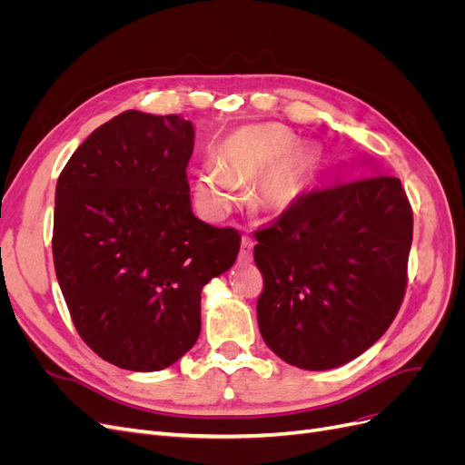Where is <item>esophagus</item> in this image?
<instances>
[{"mask_svg": "<svg viewBox=\"0 0 465 465\" xmlns=\"http://www.w3.org/2000/svg\"><path fill=\"white\" fill-rule=\"evenodd\" d=\"M252 248H254V241L250 236H242V244H241V258L242 260H250L252 258Z\"/></svg>", "mask_w": 465, "mask_h": 465, "instance_id": "esophagus-1", "label": "esophagus"}]
</instances>
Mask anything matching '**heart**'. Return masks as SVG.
Instances as JSON below:
<instances>
[{
    "mask_svg": "<svg viewBox=\"0 0 465 465\" xmlns=\"http://www.w3.org/2000/svg\"><path fill=\"white\" fill-rule=\"evenodd\" d=\"M314 174V159L297 134L283 124H254L229 134L215 149V166H202L193 176V192L209 215H224L232 207L234 186L252 188V205L262 213H287L301 202Z\"/></svg>",
    "mask_w": 465,
    "mask_h": 465,
    "instance_id": "obj_1",
    "label": "heart"
}]
</instances>
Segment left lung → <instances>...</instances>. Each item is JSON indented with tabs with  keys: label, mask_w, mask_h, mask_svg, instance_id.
Here are the masks:
<instances>
[{
	"label": "left lung",
	"mask_w": 465,
	"mask_h": 465,
	"mask_svg": "<svg viewBox=\"0 0 465 465\" xmlns=\"http://www.w3.org/2000/svg\"><path fill=\"white\" fill-rule=\"evenodd\" d=\"M256 241L263 341L292 367L328 371L364 353L396 318L413 211L400 178L362 176L302 195Z\"/></svg>",
	"instance_id": "8db88e82"
}]
</instances>
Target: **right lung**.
Instances as JSON below:
<instances>
[{
  "instance_id": "1",
  "label": "right lung",
  "mask_w": 465,
  "mask_h": 465,
  "mask_svg": "<svg viewBox=\"0 0 465 465\" xmlns=\"http://www.w3.org/2000/svg\"><path fill=\"white\" fill-rule=\"evenodd\" d=\"M193 125L125 110L96 128L55 186L54 267L74 326L125 371L171 367L198 341L202 289L241 234L192 213Z\"/></svg>"
}]
</instances>
